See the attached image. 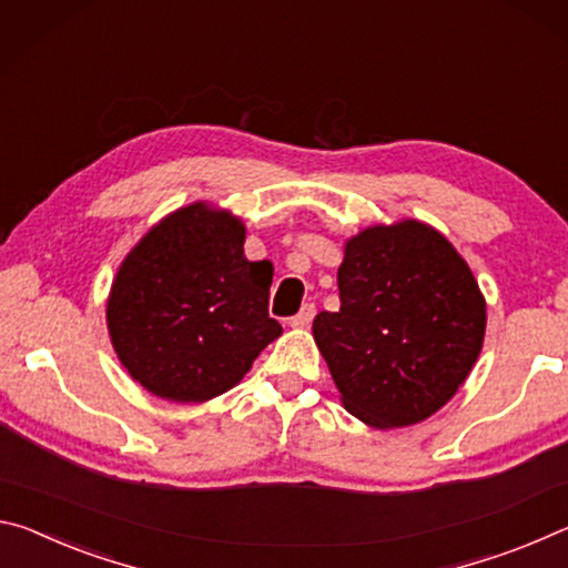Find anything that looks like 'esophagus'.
<instances>
[{
    "label": "esophagus",
    "mask_w": 568,
    "mask_h": 568,
    "mask_svg": "<svg viewBox=\"0 0 568 568\" xmlns=\"http://www.w3.org/2000/svg\"><path fill=\"white\" fill-rule=\"evenodd\" d=\"M314 314H317V306H314V304H304L302 310H300V314H294V317L290 320V324H292L294 329L310 327L312 320H314Z\"/></svg>",
    "instance_id": "esophagus-1"
}]
</instances>
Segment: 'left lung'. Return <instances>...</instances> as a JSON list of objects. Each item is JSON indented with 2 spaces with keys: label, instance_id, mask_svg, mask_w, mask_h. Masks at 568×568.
Masks as SVG:
<instances>
[{
  "label": "left lung",
  "instance_id": "1",
  "mask_svg": "<svg viewBox=\"0 0 568 568\" xmlns=\"http://www.w3.org/2000/svg\"><path fill=\"white\" fill-rule=\"evenodd\" d=\"M339 312L312 332L347 410L372 427L438 413L466 383L486 302L453 244L420 221L359 231L337 272Z\"/></svg>",
  "mask_w": 568,
  "mask_h": 568
}]
</instances>
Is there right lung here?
I'll list each match as a JSON object with an SVG mask.
<instances>
[{
    "label": "right lung",
    "instance_id": "obj_1",
    "mask_svg": "<svg viewBox=\"0 0 568 568\" xmlns=\"http://www.w3.org/2000/svg\"><path fill=\"white\" fill-rule=\"evenodd\" d=\"M246 229L209 203L173 211L120 264L108 300L118 359L173 403L234 387L282 324L268 317L274 268L244 256Z\"/></svg>",
    "mask_w": 568,
    "mask_h": 568
}]
</instances>
